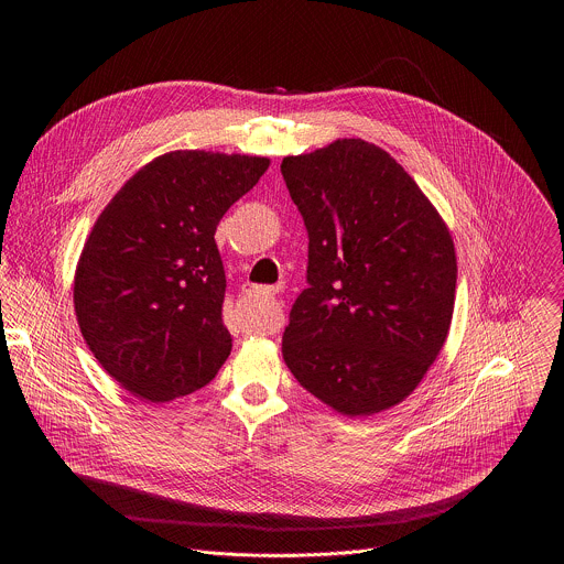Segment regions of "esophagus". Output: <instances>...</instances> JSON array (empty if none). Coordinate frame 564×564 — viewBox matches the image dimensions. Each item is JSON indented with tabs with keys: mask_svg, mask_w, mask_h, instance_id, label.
<instances>
[{
	"mask_svg": "<svg viewBox=\"0 0 564 564\" xmlns=\"http://www.w3.org/2000/svg\"><path fill=\"white\" fill-rule=\"evenodd\" d=\"M263 294H274V290H263ZM279 326H281V316H279V312H270L263 321H261V326H259V330L263 333V335H274L276 330H279Z\"/></svg>",
	"mask_w": 564,
	"mask_h": 564,
	"instance_id": "1",
	"label": "esophagus"
}]
</instances>
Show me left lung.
I'll list each match as a JSON object with an SVG mask.
<instances>
[{"instance_id":"1","label":"left lung","mask_w":564,"mask_h":564,"mask_svg":"<svg viewBox=\"0 0 564 564\" xmlns=\"http://www.w3.org/2000/svg\"><path fill=\"white\" fill-rule=\"evenodd\" d=\"M307 229V283L283 333L296 381L346 417L401 404L451 330L457 259L448 225L381 147L339 138L285 155Z\"/></svg>"}]
</instances>
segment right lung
I'll return each mask as SVG.
<instances>
[{
  "label": "right lung",
  "instance_id": "obj_1",
  "mask_svg": "<svg viewBox=\"0 0 564 564\" xmlns=\"http://www.w3.org/2000/svg\"><path fill=\"white\" fill-rule=\"evenodd\" d=\"M270 158L178 149L140 167L98 216L79 254L73 305L98 364L160 404L207 386L231 352L223 324V214Z\"/></svg>",
  "mask_w": 564,
  "mask_h": 564
}]
</instances>
